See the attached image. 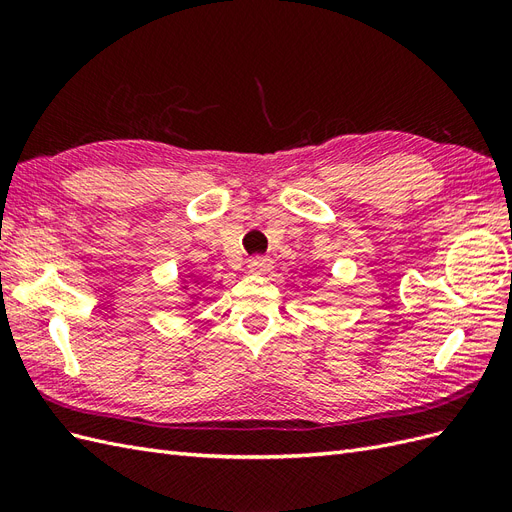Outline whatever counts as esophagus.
<instances>
[{"label":"esophagus","mask_w":512,"mask_h":512,"mask_svg":"<svg viewBox=\"0 0 512 512\" xmlns=\"http://www.w3.org/2000/svg\"><path fill=\"white\" fill-rule=\"evenodd\" d=\"M271 260L265 256H254L250 262H247V269H250L252 275H265L271 271Z\"/></svg>","instance_id":"1"}]
</instances>
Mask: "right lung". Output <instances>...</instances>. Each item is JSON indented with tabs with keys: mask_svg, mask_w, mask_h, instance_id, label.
Here are the masks:
<instances>
[{
	"mask_svg": "<svg viewBox=\"0 0 512 512\" xmlns=\"http://www.w3.org/2000/svg\"><path fill=\"white\" fill-rule=\"evenodd\" d=\"M185 277H190V282L188 280H181L179 282V292H183V294H188V299H185V307H194L196 303H198V297H200V292H196V288L200 286V280L198 277H194L192 273H188ZM200 290V288H198Z\"/></svg>",
	"mask_w": 512,
	"mask_h": 512,
	"instance_id": "add662e5",
	"label": "right lung"
}]
</instances>
